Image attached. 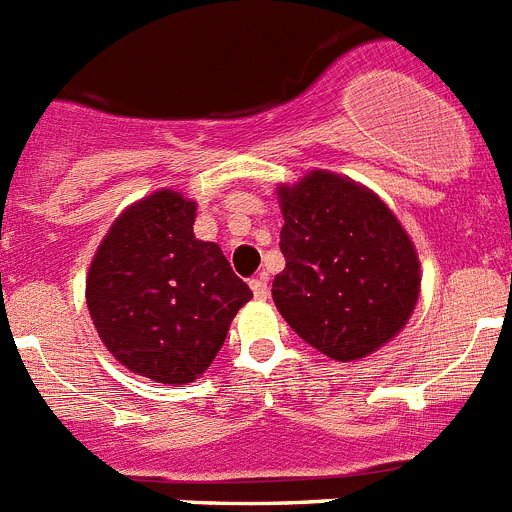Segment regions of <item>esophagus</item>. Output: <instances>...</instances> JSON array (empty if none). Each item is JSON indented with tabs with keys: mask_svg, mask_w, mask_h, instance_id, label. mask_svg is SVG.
<instances>
[{
	"mask_svg": "<svg viewBox=\"0 0 512 512\" xmlns=\"http://www.w3.org/2000/svg\"><path fill=\"white\" fill-rule=\"evenodd\" d=\"M251 292L256 300H266L269 297V282H266V277L251 279Z\"/></svg>",
	"mask_w": 512,
	"mask_h": 512,
	"instance_id": "34e87169",
	"label": "esophagus"
}]
</instances>
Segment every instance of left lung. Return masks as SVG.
<instances>
[{
	"label": "left lung",
	"instance_id": "obj_1",
	"mask_svg": "<svg viewBox=\"0 0 512 512\" xmlns=\"http://www.w3.org/2000/svg\"><path fill=\"white\" fill-rule=\"evenodd\" d=\"M282 274L271 297L289 328L333 361L392 341L420 297V259L395 212L364 184L312 169L277 187Z\"/></svg>",
	"mask_w": 512,
	"mask_h": 512
}]
</instances>
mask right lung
<instances>
[{"mask_svg":"<svg viewBox=\"0 0 512 512\" xmlns=\"http://www.w3.org/2000/svg\"><path fill=\"white\" fill-rule=\"evenodd\" d=\"M197 202L158 189L117 215L87 271V307L104 348L133 374L189 384L225 343L253 292L220 246L194 235Z\"/></svg>","mask_w":512,"mask_h":512,"instance_id":"1","label":"right lung"}]
</instances>
